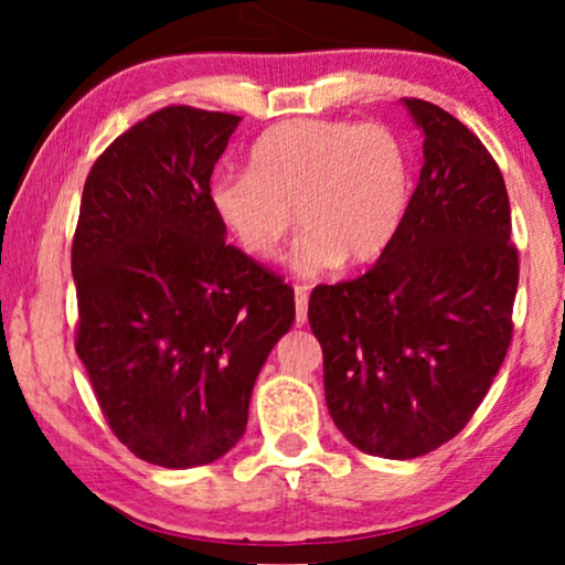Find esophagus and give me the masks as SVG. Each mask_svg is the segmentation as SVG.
Listing matches in <instances>:
<instances>
[{"mask_svg":"<svg viewBox=\"0 0 565 565\" xmlns=\"http://www.w3.org/2000/svg\"><path fill=\"white\" fill-rule=\"evenodd\" d=\"M294 296H296V324H298V328H303V324H307L309 290L303 288V285H296V288H294Z\"/></svg>","mask_w":565,"mask_h":565,"instance_id":"34e87169","label":"esophagus"}]
</instances>
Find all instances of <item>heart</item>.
Segmentation results:
<instances>
[{"mask_svg": "<svg viewBox=\"0 0 565 565\" xmlns=\"http://www.w3.org/2000/svg\"><path fill=\"white\" fill-rule=\"evenodd\" d=\"M407 201L402 139L381 124L324 118L271 126L250 148L248 171L218 174L209 188L222 227L254 258H275L294 224L303 227L290 267L307 277L377 262L399 235Z\"/></svg>", "mask_w": 565, "mask_h": 565, "instance_id": "b5f03b06", "label": "heart"}]
</instances>
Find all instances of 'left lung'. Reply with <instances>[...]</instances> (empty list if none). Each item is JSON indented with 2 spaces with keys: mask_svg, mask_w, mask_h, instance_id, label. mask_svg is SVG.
Returning <instances> with one entry per match:
<instances>
[{
  "mask_svg": "<svg viewBox=\"0 0 565 565\" xmlns=\"http://www.w3.org/2000/svg\"><path fill=\"white\" fill-rule=\"evenodd\" d=\"M423 169L399 235L362 277L320 285L309 324L324 399L362 452L413 460L460 434L505 362L519 250L505 179L439 105L402 99Z\"/></svg>",
  "mask_w": 565,
  "mask_h": 565,
  "instance_id": "obj_1",
  "label": "left lung"
}]
</instances>
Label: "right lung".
Returning <instances> with one entry per match:
<instances>
[{
	"mask_svg": "<svg viewBox=\"0 0 565 565\" xmlns=\"http://www.w3.org/2000/svg\"><path fill=\"white\" fill-rule=\"evenodd\" d=\"M241 121L171 105L84 184L76 354L118 441L161 468L209 466L241 441L256 377L296 320L294 290L227 245L209 203Z\"/></svg>",
	"mask_w": 565,
	"mask_h": 565,
	"instance_id": "1",
	"label": "right lung"
}]
</instances>
